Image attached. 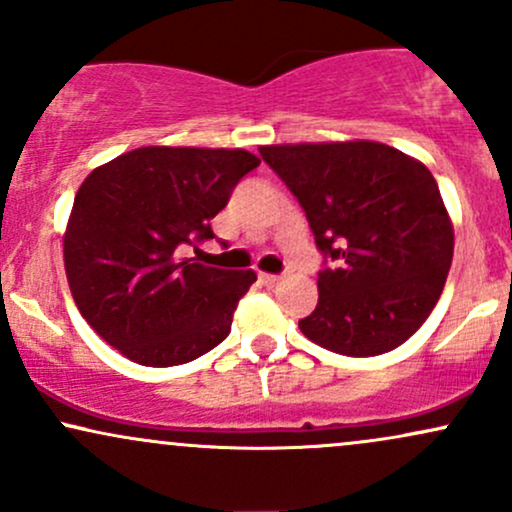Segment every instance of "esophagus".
Masks as SVG:
<instances>
[{"instance_id":"1","label":"esophagus","mask_w":512,"mask_h":512,"mask_svg":"<svg viewBox=\"0 0 512 512\" xmlns=\"http://www.w3.org/2000/svg\"><path fill=\"white\" fill-rule=\"evenodd\" d=\"M260 281L264 286H269V289H272V286L281 284V276L279 274H260Z\"/></svg>"}]
</instances>
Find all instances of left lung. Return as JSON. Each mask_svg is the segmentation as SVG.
Segmentation results:
<instances>
[{
  "label": "left lung",
  "instance_id": "left-lung-1",
  "mask_svg": "<svg viewBox=\"0 0 512 512\" xmlns=\"http://www.w3.org/2000/svg\"><path fill=\"white\" fill-rule=\"evenodd\" d=\"M337 262L317 274L315 310L298 327L342 356L397 349L436 308L455 231L424 163L368 139L260 146Z\"/></svg>",
  "mask_w": 512,
  "mask_h": 512
}]
</instances>
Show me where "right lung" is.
I'll return each instance as SVG.
<instances>
[{"instance_id":"1","label":"right lung","mask_w":512,"mask_h":512,"mask_svg":"<svg viewBox=\"0 0 512 512\" xmlns=\"http://www.w3.org/2000/svg\"><path fill=\"white\" fill-rule=\"evenodd\" d=\"M260 166L245 149L142 146L88 173L64 231V269L93 332L139 366L195 361L231 332L257 274L180 257Z\"/></svg>"}]
</instances>
